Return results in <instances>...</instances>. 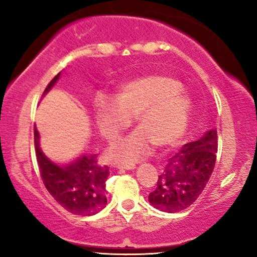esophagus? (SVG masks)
<instances>
[{
	"label": "esophagus",
	"instance_id": "esophagus-1",
	"mask_svg": "<svg viewBox=\"0 0 257 257\" xmlns=\"http://www.w3.org/2000/svg\"><path fill=\"white\" fill-rule=\"evenodd\" d=\"M118 170H133L136 168L135 164H130V165H117Z\"/></svg>",
	"mask_w": 257,
	"mask_h": 257
}]
</instances>
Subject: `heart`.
<instances>
[{
    "label": "heart",
    "instance_id": "heart-1",
    "mask_svg": "<svg viewBox=\"0 0 257 257\" xmlns=\"http://www.w3.org/2000/svg\"><path fill=\"white\" fill-rule=\"evenodd\" d=\"M192 101L179 80L150 73L119 87L118 96L100 92L94 99V119L100 135L112 140L132 124L140 126L106 150L113 163L130 164L145 157L154 145H177L188 128Z\"/></svg>",
    "mask_w": 257,
    "mask_h": 257
}]
</instances>
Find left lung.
<instances>
[{"instance_id":"left-lung-1","label":"left lung","mask_w":257,"mask_h":257,"mask_svg":"<svg viewBox=\"0 0 257 257\" xmlns=\"http://www.w3.org/2000/svg\"><path fill=\"white\" fill-rule=\"evenodd\" d=\"M217 152V132L188 143L168 160L149 201L157 209L177 213L188 208L205 189L213 173Z\"/></svg>"}]
</instances>
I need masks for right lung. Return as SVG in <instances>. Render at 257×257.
Wrapping results in <instances>:
<instances>
[{"label":"right lung","instance_id":"obj_1","mask_svg":"<svg viewBox=\"0 0 257 257\" xmlns=\"http://www.w3.org/2000/svg\"><path fill=\"white\" fill-rule=\"evenodd\" d=\"M61 72L48 84V93ZM35 151L43 184L52 198L68 212L76 215H94L106 206L108 167L97 163L96 154H83L71 164L59 165L49 159L40 147V133L34 127Z\"/></svg>","mask_w":257,"mask_h":257}]
</instances>
